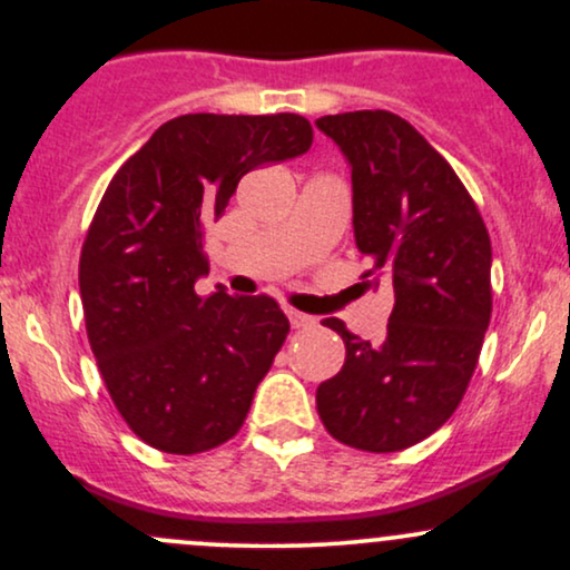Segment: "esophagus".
Here are the masks:
<instances>
[{
	"instance_id": "34e87169",
	"label": "esophagus",
	"mask_w": 570,
	"mask_h": 570,
	"mask_svg": "<svg viewBox=\"0 0 570 570\" xmlns=\"http://www.w3.org/2000/svg\"><path fill=\"white\" fill-rule=\"evenodd\" d=\"M286 318H289L294 330H311V326H316V318L307 316L303 311H294V307H286Z\"/></svg>"
}]
</instances>
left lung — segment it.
<instances>
[{"label":"left lung","instance_id":"8db88e82","mask_svg":"<svg viewBox=\"0 0 570 570\" xmlns=\"http://www.w3.org/2000/svg\"><path fill=\"white\" fill-rule=\"evenodd\" d=\"M316 126L351 163L364 284L389 281L396 297L381 343L324 318L345 364L318 385L316 410L337 442L396 453L434 434L466 394L493 311L490 235L450 163L407 120L362 109Z\"/></svg>","mask_w":570,"mask_h":570}]
</instances>
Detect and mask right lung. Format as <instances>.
I'll return each mask as SVG.
<instances>
[{
    "mask_svg": "<svg viewBox=\"0 0 570 570\" xmlns=\"http://www.w3.org/2000/svg\"><path fill=\"white\" fill-rule=\"evenodd\" d=\"M303 115H181L122 163L80 252L85 330L128 429L195 455L233 440L289 335L267 294L195 292L206 225L240 176L311 149Z\"/></svg>",
    "mask_w": 570,
    "mask_h": 570,
    "instance_id": "add662e5",
    "label": "right lung"
}]
</instances>
